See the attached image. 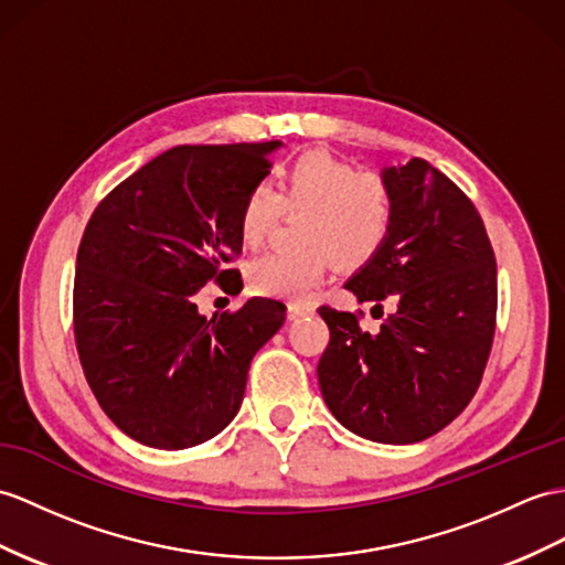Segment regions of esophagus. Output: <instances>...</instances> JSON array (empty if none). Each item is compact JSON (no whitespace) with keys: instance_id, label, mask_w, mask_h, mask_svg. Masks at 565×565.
Here are the masks:
<instances>
[{"instance_id":"obj_1","label":"esophagus","mask_w":565,"mask_h":565,"mask_svg":"<svg viewBox=\"0 0 565 565\" xmlns=\"http://www.w3.org/2000/svg\"><path fill=\"white\" fill-rule=\"evenodd\" d=\"M309 313H311V307L307 305H287V319L290 321H297L301 316H309Z\"/></svg>"}]
</instances>
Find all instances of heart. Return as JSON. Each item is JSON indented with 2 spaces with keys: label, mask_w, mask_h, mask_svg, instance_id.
Returning <instances> with one entry per match:
<instances>
[{
  "label": "heart",
  "mask_w": 565,
  "mask_h": 565,
  "mask_svg": "<svg viewBox=\"0 0 565 565\" xmlns=\"http://www.w3.org/2000/svg\"><path fill=\"white\" fill-rule=\"evenodd\" d=\"M282 213L301 215L295 227L299 249L270 252L249 266L252 290L264 297L301 301L330 266L360 270L386 246L395 201L386 179L356 172L352 162L330 150H307L280 172L278 191L254 184L239 209V239L258 246Z\"/></svg>",
  "instance_id": "1"
}]
</instances>
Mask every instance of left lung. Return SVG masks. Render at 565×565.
Listing matches in <instances>:
<instances>
[{
	"label": "left lung",
	"instance_id": "left-lung-1",
	"mask_svg": "<svg viewBox=\"0 0 565 565\" xmlns=\"http://www.w3.org/2000/svg\"><path fill=\"white\" fill-rule=\"evenodd\" d=\"M381 177L393 232L345 287L395 311L366 333L356 313L321 307L330 342L316 371L345 429L401 446L441 431L477 393L497 328V258L475 203L444 172L412 158Z\"/></svg>",
	"mask_w": 565,
	"mask_h": 565
}]
</instances>
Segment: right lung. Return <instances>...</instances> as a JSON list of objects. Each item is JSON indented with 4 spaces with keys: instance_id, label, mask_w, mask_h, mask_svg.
Wrapping results in <instances>:
<instances>
[{
    "instance_id": "right-lung-1",
    "label": "right lung",
    "mask_w": 565,
    "mask_h": 565,
    "mask_svg": "<svg viewBox=\"0 0 565 565\" xmlns=\"http://www.w3.org/2000/svg\"><path fill=\"white\" fill-rule=\"evenodd\" d=\"M280 141L177 146L124 179L93 211L74 278L81 366L105 415L150 448L209 441L239 412L254 354L285 305L254 297L205 319L203 285H239L242 201Z\"/></svg>"
}]
</instances>
